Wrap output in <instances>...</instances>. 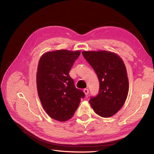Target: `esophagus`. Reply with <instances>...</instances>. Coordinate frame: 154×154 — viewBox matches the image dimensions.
Masks as SVG:
<instances>
[{
  "label": "esophagus",
  "instance_id": "1",
  "mask_svg": "<svg viewBox=\"0 0 154 154\" xmlns=\"http://www.w3.org/2000/svg\"><path fill=\"white\" fill-rule=\"evenodd\" d=\"M83 92H84L86 96H87L88 94V92H89V91H88V88H85V89H83Z\"/></svg>",
  "mask_w": 154,
  "mask_h": 154
}]
</instances>
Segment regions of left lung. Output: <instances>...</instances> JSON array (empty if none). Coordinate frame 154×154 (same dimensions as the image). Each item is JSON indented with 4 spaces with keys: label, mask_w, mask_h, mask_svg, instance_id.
Here are the masks:
<instances>
[{
    "label": "left lung",
    "mask_w": 154,
    "mask_h": 154,
    "mask_svg": "<svg viewBox=\"0 0 154 154\" xmlns=\"http://www.w3.org/2000/svg\"><path fill=\"white\" fill-rule=\"evenodd\" d=\"M83 57L94 70L100 82L99 92L89 103L97 115L109 118L124 105L128 92V80L124 62L109 51H83Z\"/></svg>",
    "instance_id": "8db88e82"
}]
</instances>
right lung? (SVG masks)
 I'll list each match as a JSON object with an SVG mask.
<instances>
[{
    "label": "right lung",
    "mask_w": 154,
    "mask_h": 154,
    "mask_svg": "<svg viewBox=\"0 0 154 154\" xmlns=\"http://www.w3.org/2000/svg\"><path fill=\"white\" fill-rule=\"evenodd\" d=\"M80 51L57 50L42 56L36 72V86L45 112L59 122L71 119L85 93L76 88L69 76Z\"/></svg>",
    "instance_id": "right-lung-1"
}]
</instances>
